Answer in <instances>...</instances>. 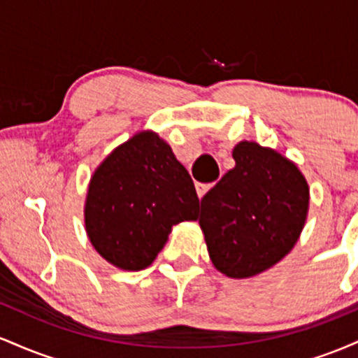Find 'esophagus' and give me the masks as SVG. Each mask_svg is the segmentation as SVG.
Masks as SVG:
<instances>
[{
  "mask_svg": "<svg viewBox=\"0 0 358 358\" xmlns=\"http://www.w3.org/2000/svg\"><path fill=\"white\" fill-rule=\"evenodd\" d=\"M213 185H215V183H196V195H199L200 199H202V196H203L205 193H207L208 190H210Z\"/></svg>",
  "mask_w": 358,
  "mask_h": 358,
  "instance_id": "obj_1",
  "label": "esophagus"
}]
</instances>
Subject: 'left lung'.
Returning <instances> with one entry per match:
<instances>
[{
	"instance_id": "1",
	"label": "left lung",
	"mask_w": 358,
	"mask_h": 358,
	"mask_svg": "<svg viewBox=\"0 0 358 358\" xmlns=\"http://www.w3.org/2000/svg\"><path fill=\"white\" fill-rule=\"evenodd\" d=\"M236 166L202 199L200 227L217 269L250 278L294 248L305 225L310 188L294 163L269 148L242 141Z\"/></svg>"
}]
</instances>
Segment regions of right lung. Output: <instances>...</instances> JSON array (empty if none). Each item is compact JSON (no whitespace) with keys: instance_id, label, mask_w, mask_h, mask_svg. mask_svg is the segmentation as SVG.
<instances>
[{"instance_id":"1","label":"right lung","mask_w":358,"mask_h":358,"mask_svg":"<svg viewBox=\"0 0 358 358\" xmlns=\"http://www.w3.org/2000/svg\"><path fill=\"white\" fill-rule=\"evenodd\" d=\"M190 175L155 133H138L110 153L89 183L85 229L116 268L145 269L171 227L199 215Z\"/></svg>"}]
</instances>
